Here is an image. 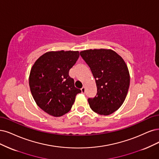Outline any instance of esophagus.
<instances>
[{
  "mask_svg": "<svg viewBox=\"0 0 159 159\" xmlns=\"http://www.w3.org/2000/svg\"><path fill=\"white\" fill-rule=\"evenodd\" d=\"M85 91H86V89H85L84 86H83V87L81 89V93H85Z\"/></svg>",
  "mask_w": 159,
  "mask_h": 159,
  "instance_id": "obj_1",
  "label": "esophagus"
}]
</instances>
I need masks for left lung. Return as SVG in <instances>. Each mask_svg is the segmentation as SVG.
Wrapping results in <instances>:
<instances>
[{
	"label": "left lung",
	"instance_id": "obj_1",
	"mask_svg": "<svg viewBox=\"0 0 159 159\" xmlns=\"http://www.w3.org/2000/svg\"><path fill=\"white\" fill-rule=\"evenodd\" d=\"M80 55L90 68L95 79L97 93L88 102L92 111L109 115L124 103L130 86V74L124 60L109 49L87 50Z\"/></svg>",
	"mask_w": 159,
	"mask_h": 159
}]
</instances>
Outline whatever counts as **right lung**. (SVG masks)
I'll return each instance as SVG.
<instances>
[{
    "label": "right lung",
    "instance_id": "obj_1",
    "mask_svg": "<svg viewBox=\"0 0 159 159\" xmlns=\"http://www.w3.org/2000/svg\"><path fill=\"white\" fill-rule=\"evenodd\" d=\"M79 57L78 51L48 52L33 66L29 75V87L38 106L48 114L61 116L68 113L76 94L69 71Z\"/></svg>",
    "mask_w": 159,
    "mask_h": 159
}]
</instances>
